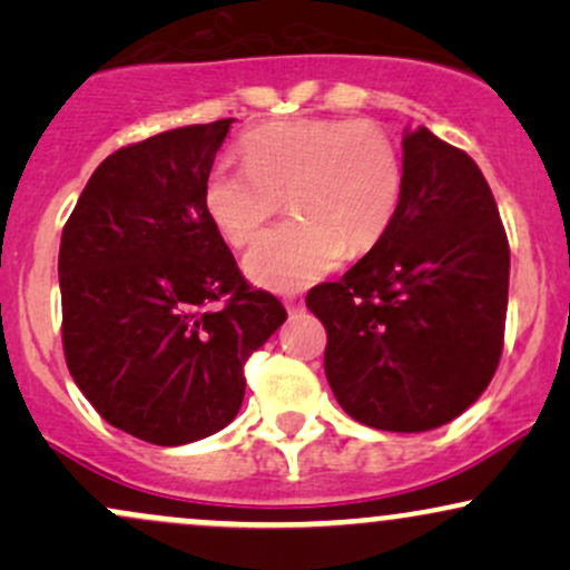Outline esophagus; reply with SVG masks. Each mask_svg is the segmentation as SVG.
<instances>
[{"mask_svg":"<svg viewBox=\"0 0 570 570\" xmlns=\"http://www.w3.org/2000/svg\"><path fill=\"white\" fill-rule=\"evenodd\" d=\"M284 305L289 313H299L305 307V299L299 294H284Z\"/></svg>","mask_w":570,"mask_h":570,"instance_id":"34e87169","label":"esophagus"}]
</instances>
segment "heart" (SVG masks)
Segmentation results:
<instances>
[{
	"label": "heart",
	"mask_w": 570,
	"mask_h": 570,
	"mask_svg": "<svg viewBox=\"0 0 570 570\" xmlns=\"http://www.w3.org/2000/svg\"><path fill=\"white\" fill-rule=\"evenodd\" d=\"M244 168L217 163L203 179V208L227 244H254L246 273L271 289H303L340 263L370 252L394 225L404 198V160L375 120L292 117L248 130Z\"/></svg>",
	"instance_id": "heart-1"
}]
</instances>
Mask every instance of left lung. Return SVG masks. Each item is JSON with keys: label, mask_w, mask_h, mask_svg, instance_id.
<instances>
[{"label": "left lung", "mask_w": 570, "mask_h": 570, "mask_svg": "<svg viewBox=\"0 0 570 570\" xmlns=\"http://www.w3.org/2000/svg\"><path fill=\"white\" fill-rule=\"evenodd\" d=\"M394 225L305 303L326 330L324 372L353 421L429 431L472 407L503 351L509 240L485 176L429 128L404 130Z\"/></svg>", "instance_id": "obj_1"}]
</instances>
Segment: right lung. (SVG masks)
Here are the masks:
<instances>
[{
    "instance_id": "obj_1",
    "label": "right lung",
    "mask_w": 570,
    "mask_h": 570,
    "mask_svg": "<svg viewBox=\"0 0 570 570\" xmlns=\"http://www.w3.org/2000/svg\"><path fill=\"white\" fill-rule=\"evenodd\" d=\"M233 117L117 149L96 168L58 252L67 367L98 415L176 448L244 402V364L284 324L203 208Z\"/></svg>"
}]
</instances>
